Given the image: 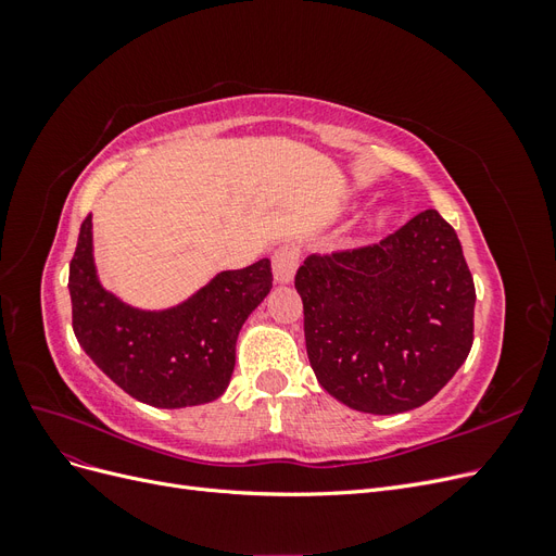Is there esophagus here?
<instances>
[{
    "instance_id": "1",
    "label": "esophagus",
    "mask_w": 556,
    "mask_h": 556,
    "mask_svg": "<svg viewBox=\"0 0 556 556\" xmlns=\"http://www.w3.org/2000/svg\"><path fill=\"white\" fill-rule=\"evenodd\" d=\"M299 257H301V250L292 243H285V245L276 248L271 264H274V276L278 282H290L294 278Z\"/></svg>"
}]
</instances>
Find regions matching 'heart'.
<instances>
[{"instance_id":"1","label":"heart","mask_w":556,"mask_h":556,"mask_svg":"<svg viewBox=\"0 0 556 556\" xmlns=\"http://www.w3.org/2000/svg\"><path fill=\"white\" fill-rule=\"evenodd\" d=\"M382 220H384V215H380V217H378V223H376V225H382Z\"/></svg>"}]
</instances>
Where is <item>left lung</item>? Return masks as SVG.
<instances>
[{
  "label": "left lung",
  "mask_w": 556,
  "mask_h": 556,
  "mask_svg": "<svg viewBox=\"0 0 556 556\" xmlns=\"http://www.w3.org/2000/svg\"><path fill=\"white\" fill-rule=\"evenodd\" d=\"M294 288L317 382L362 413L419 408L473 345V276L433 208L380 243L308 255Z\"/></svg>",
  "instance_id": "obj_1"
}]
</instances>
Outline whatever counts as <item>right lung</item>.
Here are the masks:
<instances>
[{
    "label": "right lung",
    "instance_id": "1",
    "mask_svg": "<svg viewBox=\"0 0 556 556\" xmlns=\"http://www.w3.org/2000/svg\"><path fill=\"white\" fill-rule=\"evenodd\" d=\"M271 285V262L260 260L217 274L174 308H131L99 285L88 215L70 264L72 325L88 357L129 396L157 408L199 406L227 390L239 331Z\"/></svg>",
    "mask_w": 556,
    "mask_h": 556
}]
</instances>
